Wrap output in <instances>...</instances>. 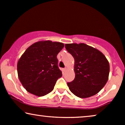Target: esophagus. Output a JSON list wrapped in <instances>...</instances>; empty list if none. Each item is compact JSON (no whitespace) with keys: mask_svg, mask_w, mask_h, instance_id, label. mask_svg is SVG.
<instances>
[{"mask_svg":"<svg viewBox=\"0 0 125 125\" xmlns=\"http://www.w3.org/2000/svg\"><path fill=\"white\" fill-rule=\"evenodd\" d=\"M63 72H66V70H67V68L66 67H65V68H64L63 69Z\"/></svg>","mask_w":125,"mask_h":125,"instance_id":"34e87169","label":"esophagus"}]
</instances>
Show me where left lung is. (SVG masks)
<instances>
[{"label": "left lung", "mask_w": 125, "mask_h": 125, "mask_svg": "<svg viewBox=\"0 0 125 125\" xmlns=\"http://www.w3.org/2000/svg\"><path fill=\"white\" fill-rule=\"evenodd\" d=\"M65 47L74 59L75 78L67 83L70 91L80 98L95 95L108 81V60L100 51L84 43L66 44Z\"/></svg>", "instance_id": "left-lung-1"}]
</instances>
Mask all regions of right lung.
I'll use <instances>...</instances> for the list:
<instances>
[{"label":"right lung","instance_id":"add662e5","mask_svg":"<svg viewBox=\"0 0 125 125\" xmlns=\"http://www.w3.org/2000/svg\"><path fill=\"white\" fill-rule=\"evenodd\" d=\"M63 47L62 42L45 40L26 49L17 63L19 80L26 91L37 96L52 91L57 80L62 76L56 56Z\"/></svg>","mask_w":125,"mask_h":125}]
</instances>
